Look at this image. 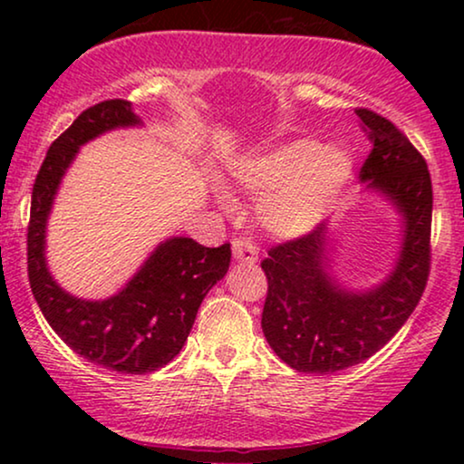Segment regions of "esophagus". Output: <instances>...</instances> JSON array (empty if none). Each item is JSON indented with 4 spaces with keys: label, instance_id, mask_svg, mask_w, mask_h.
Masks as SVG:
<instances>
[{
    "label": "esophagus",
    "instance_id": "34e87169",
    "mask_svg": "<svg viewBox=\"0 0 464 464\" xmlns=\"http://www.w3.org/2000/svg\"><path fill=\"white\" fill-rule=\"evenodd\" d=\"M232 253H234V259L240 264H256L259 249L251 238L238 237L232 240Z\"/></svg>",
    "mask_w": 464,
    "mask_h": 464
}]
</instances>
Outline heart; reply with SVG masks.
I'll use <instances>...</instances> for the list:
<instances>
[{
	"label": "heart",
	"instance_id": "obj_1",
	"mask_svg": "<svg viewBox=\"0 0 464 464\" xmlns=\"http://www.w3.org/2000/svg\"><path fill=\"white\" fill-rule=\"evenodd\" d=\"M353 158L340 145L314 139H289L232 169L237 183L262 196L257 213L276 234H302L319 224L342 198L353 179ZM227 202L226 196H221Z\"/></svg>",
	"mask_w": 464,
	"mask_h": 464
}]
</instances>
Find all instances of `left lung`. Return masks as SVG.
Returning a JSON list of instances; mask_svg holds the SVG:
<instances>
[{
  "label": "left lung",
  "mask_w": 464,
  "mask_h": 464,
  "mask_svg": "<svg viewBox=\"0 0 464 464\" xmlns=\"http://www.w3.org/2000/svg\"><path fill=\"white\" fill-rule=\"evenodd\" d=\"M354 113L372 141L359 177L401 213L403 245L386 281L367 291H348L329 275L323 230L268 251L264 335L285 363L304 373H332L370 359L410 319L429 281L433 188L427 162L391 120L363 107Z\"/></svg>",
  "instance_id": "8db88e82"
}]
</instances>
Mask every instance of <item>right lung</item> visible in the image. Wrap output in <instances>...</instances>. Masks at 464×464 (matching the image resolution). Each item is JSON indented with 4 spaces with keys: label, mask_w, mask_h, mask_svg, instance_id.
I'll return each mask as SVG.
<instances>
[{
    "label": "right lung",
    "mask_w": 464,
    "mask_h": 464,
    "mask_svg": "<svg viewBox=\"0 0 464 464\" xmlns=\"http://www.w3.org/2000/svg\"><path fill=\"white\" fill-rule=\"evenodd\" d=\"M141 124L124 99L88 107L50 145L31 194L27 270L34 297L59 338L91 363L120 373H150L173 361L192 332L196 313L230 266V245L202 246L173 237L156 246L122 291L82 300L61 289L46 266V224L63 175L80 145L120 126Z\"/></svg>",
    "instance_id": "obj_1"
}]
</instances>
